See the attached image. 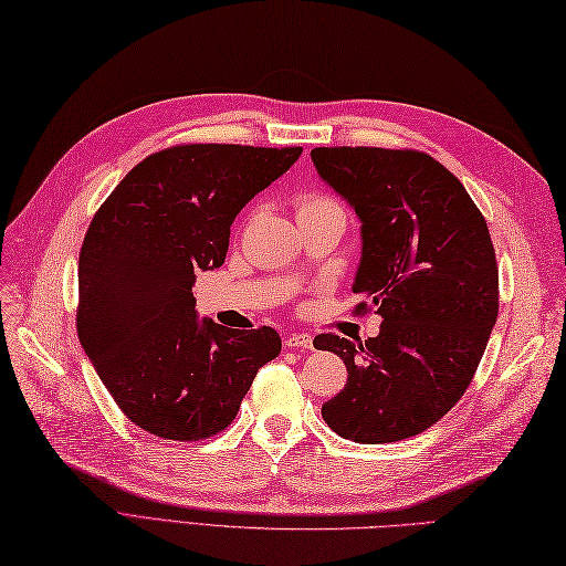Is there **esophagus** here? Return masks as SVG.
I'll return each mask as SVG.
<instances>
[{
  "mask_svg": "<svg viewBox=\"0 0 566 566\" xmlns=\"http://www.w3.org/2000/svg\"><path fill=\"white\" fill-rule=\"evenodd\" d=\"M312 336L310 334H291V336H285V346L287 348H300V350H312Z\"/></svg>",
  "mask_w": 566,
  "mask_h": 566,
  "instance_id": "34e87169",
  "label": "esophagus"
}]
</instances>
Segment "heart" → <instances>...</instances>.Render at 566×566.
<instances>
[{
    "label": "heart",
    "instance_id": "b5f03b06",
    "mask_svg": "<svg viewBox=\"0 0 566 566\" xmlns=\"http://www.w3.org/2000/svg\"><path fill=\"white\" fill-rule=\"evenodd\" d=\"M319 211H343L340 206L322 195H305L297 199V216H307V213H319Z\"/></svg>",
    "mask_w": 566,
    "mask_h": 566
}]
</instances>
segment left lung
<instances>
[{
	"instance_id": "8db88e82",
	"label": "left lung",
	"mask_w": 566,
	"mask_h": 566,
	"mask_svg": "<svg viewBox=\"0 0 566 566\" xmlns=\"http://www.w3.org/2000/svg\"><path fill=\"white\" fill-rule=\"evenodd\" d=\"M322 182L360 220L353 293L384 324L355 343L322 334L346 389L322 406L357 444H389L442 420L471 384L497 322L500 273L488 223L444 165L418 150L314 148Z\"/></svg>"
}]
</instances>
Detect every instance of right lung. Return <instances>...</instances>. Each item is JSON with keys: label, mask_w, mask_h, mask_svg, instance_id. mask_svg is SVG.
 I'll return each instance as SVG.
<instances>
[{"label": "right lung", "mask_w": 566, "mask_h": 566, "mask_svg": "<svg viewBox=\"0 0 566 566\" xmlns=\"http://www.w3.org/2000/svg\"><path fill=\"white\" fill-rule=\"evenodd\" d=\"M302 148L175 146L122 179L78 256V340L124 416L197 442L235 420L259 367L281 353L271 326L199 316L191 285L226 261L230 226Z\"/></svg>", "instance_id": "obj_1"}]
</instances>
